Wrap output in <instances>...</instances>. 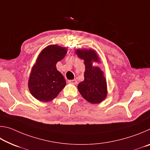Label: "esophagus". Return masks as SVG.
Wrapping results in <instances>:
<instances>
[{"instance_id":"34e87169","label":"esophagus","mask_w":150,"mask_h":150,"mask_svg":"<svg viewBox=\"0 0 150 150\" xmlns=\"http://www.w3.org/2000/svg\"><path fill=\"white\" fill-rule=\"evenodd\" d=\"M68 82H69V83H71V84H73V85H77V81H76V80H75V79L69 80V81H68Z\"/></svg>"}]
</instances>
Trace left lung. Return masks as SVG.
I'll list each match as a JSON object with an SVG mask.
<instances>
[{"mask_svg": "<svg viewBox=\"0 0 150 150\" xmlns=\"http://www.w3.org/2000/svg\"><path fill=\"white\" fill-rule=\"evenodd\" d=\"M77 56L84 60L85 79L78 85V90L85 100L93 104L99 103L107 95L106 82L103 72L97 67H93L92 61L98 62V58L92 50H77Z\"/></svg>", "mask_w": 150, "mask_h": 150, "instance_id": "1", "label": "left lung"}]
</instances>
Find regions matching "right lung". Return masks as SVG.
Returning <instances> with one entry per match:
<instances>
[{"label": "right lung", "mask_w": 150, "mask_h": 150, "mask_svg": "<svg viewBox=\"0 0 150 150\" xmlns=\"http://www.w3.org/2000/svg\"><path fill=\"white\" fill-rule=\"evenodd\" d=\"M66 54V48L57 45H49L40 53L28 81L30 93L36 99L43 102L52 100L65 87V78L57 70L56 63Z\"/></svg>", "instance_id": "right-lung-1"}]
</instances>
